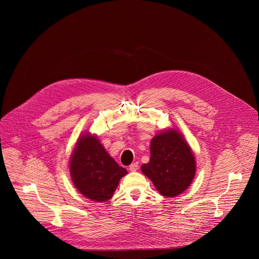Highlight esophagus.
Returning <instances> with one entry per match:
<instances>
[{
	"instance_id": "esophagus-1",
	"label": "esophagus",
	"mask_w": 259,
	"mask_h": 259,
	"mask_svg": "<svg viewBox=\"0 0 259 259\" xmlns=\"http://www.w3.org/2000/svg\"><path fill=\"white\" fill-rule=\"evenodd\" d=\"M138 167H139L138 162H135V163H133V164H131V165L129 166V170H130L131 172H134V171H136V170L138 169Z\"/></svg>"
}]
</instances>
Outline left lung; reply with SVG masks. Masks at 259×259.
Segmentation results:
<instances>
[{
	"mask_svg": "<svg viewBox=\"0 0 259 259\" xmlns=\"http://www.w3.org/2000/svg\"><path fill=\"white\" fill-rule=\"evenodd\" d=\"M157 191L165 197H175L186 191L196 173V161L182 135L170 129L152 139L151 159L141 166Z\"/></svg>",
	"mask_w": 259,
	"mask_h": 259,
	"instance_id": "left-lung-1",
	"label": "left lung"
}]
</instances>
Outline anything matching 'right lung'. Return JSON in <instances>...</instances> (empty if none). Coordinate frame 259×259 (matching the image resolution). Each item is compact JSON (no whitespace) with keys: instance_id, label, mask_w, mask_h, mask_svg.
<instances>
[{"instance_id":"obj_1","label":"right lung","mask_w":259,"mask_h":259,"mask_svg":"<svg viewBox=\"0 0 259 259\" xmlns=\"http://www.w3.org/2000/svg\"><path fill=\"white\" fill-rule=\"evenodd\" d=\"M70 176L78 191L95 202L114 196L120 179L127 170L110 157L96 136L89 133L79 138L69 164Z\"/></svg>"}]
</instances>
